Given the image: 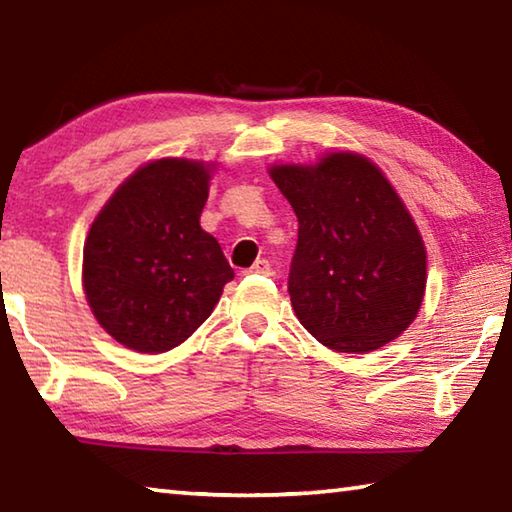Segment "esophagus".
<instances>
[{
    "label": "esophagus",
    "mask_w": 512,
    "mask_h": 512,
    "mask_svg": "<svg viewBox=\"0 0 512 512\" xmlns=\"http://www.w3.org/2000/svg\"><path fill=\"white\" fill-rule=\"evenodd\" d=\"M248 273H255V275H271L273 268L268 259H257V262L248 268Z\"/></svg>",
    "instance_id": "1"
}]
</instances>
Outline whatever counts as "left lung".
Segmentation results:
<instances>
[{
    "mask_svg": "<svg viewBox=\"0 0 512 512\" xmlns=\"http://www.w3.org/2000/svg\"><path fill=\"white\" fill-rule=\"evenodd\" d=\"M268 173L298 216L289 296L302 327L336 352L397 339L422 305L427 250L384 173L350 151Z\"/></svg>",
    "mask_w": 512,
    "mask_h": 512,
    "instance_id": "8db88e82",
    "label": "left lung"
}]
</instances>
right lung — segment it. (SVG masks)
I'll use <instances>...</instances> for the list:
<instances>
[{"mask_svg": "<svg viewBox=\"0 0 512 512\" xmlns=\"http://www.w3.org/2000/svg\"><path fill=\"white\" fill-rule=\"evenodd\" d=\"M212 164H144L103 205L83 248V287L99 325L135 352L187 341L219 302L232 271L201 228Z\"/></svg>", "mask_w": 512, "mask_h": 512, "instance_id": "obj_1", "label": "right lung"}]
</instances>
